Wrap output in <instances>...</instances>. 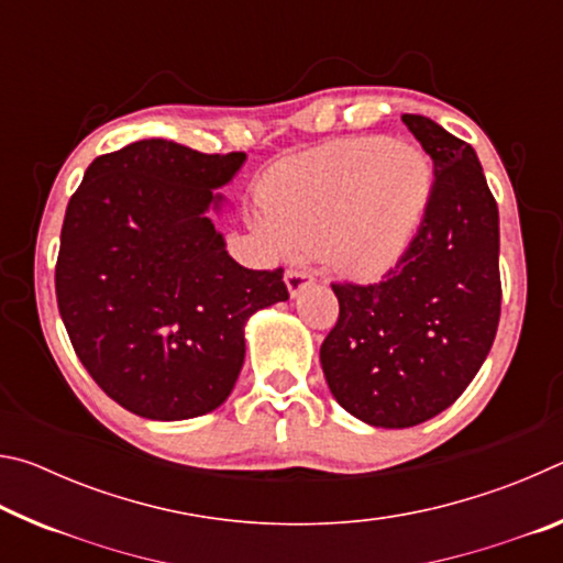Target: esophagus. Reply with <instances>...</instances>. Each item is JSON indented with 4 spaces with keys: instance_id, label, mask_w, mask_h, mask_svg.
Returning <instances> with one entry per match:
<instances>
[{
    "instance_id": "esophagus-1",
    "label": "esophagus",
    "mask_w": 563,
    "mask_h": 563,
    "mask_svg": "<svg viewBox=\"0 0 563 563\" xmlns=\"http://www.w3.org/2000/svg\"><path fill=\"white\" fill-rule=\"evenodd\" d=\"M285 283H288L290 295H298L300 290L308 288L310 283H316V273L305 271V268H290L285 273Z\"/></svg>"
}]
</instances>
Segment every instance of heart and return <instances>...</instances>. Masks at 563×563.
<instances>
[{"instance_id": "b5f03b06", "label": "heart", "mask_w": 563, "mask_h": 563, "mask_svg": "<svg viewBox=\"0 0 563 563\" xmlns=\"http://www.w3.org/2000/svg\"><path fill=\"white\" fill-rule=\"evenodd\" d=\"M430 194L432 166L417 148L347 139L283 161L261 198L273 241L325 247L342 271L373 275L402 258Z\"/></svg>"}]
</instances>
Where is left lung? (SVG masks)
Segmentation results:
<instances>
[{"label":"left lung","mask_w":563,"mask_h":563,"mask_svg":"<svg viewBox=\"0 0 563 563\" xmlns=\"http://www.w3.org/2000/svg\"><path fill=\"white\" fill-rule=\"evenodd\" d=\"M402 121L434 164L422 223L379 283H332L340 316L320 345L340 407L387 430L427 422L464 393L501 312L499 211L479 158L432 119Z\"/></svg>","instance_id":"left-lung-1"}]
</instances>
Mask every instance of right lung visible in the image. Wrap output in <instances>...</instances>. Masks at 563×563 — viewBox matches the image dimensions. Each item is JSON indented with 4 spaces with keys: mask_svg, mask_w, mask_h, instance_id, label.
<instances>
[{
    "mask_svg": "<svg viewBox=\"0 0 563 563\" xmlns=\"http://www.w3.org/2000/svg\"><path fill=\"white\" fill-rule=\"evenodd\" d=\"M245 154L146 139L91 161L66 206L56 302L76 357L146 419L221 407L245 357V320L288 300L283 268L247 271L208 211Z\"/></svg>",
    "mask_w": 563,
    "mask_h": 563,
    "instance_id": "add662e5",
    "label": "right lung"
}]
</instances>
